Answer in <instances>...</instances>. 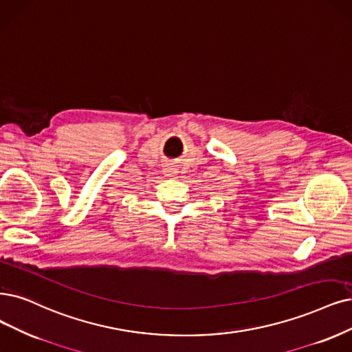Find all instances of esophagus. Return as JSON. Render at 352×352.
I'll use <instances>...</instances> for the list:
<instances>
[{
    "label": "esophagus",
    "instance_id": "34e87169",
    "mask_svg": "<svg viewBox=\"0 0 352 352\" xmlns=\"http://www.w3.org/2000/svg\"><path fill=\"white\" fill-rule=\"evenodd\" d=\"M164 173H165V175H166V177H173V178H175V177H177V169H175V168H173V166H166V168H164Z\"/></svg>",
    "mask_w": 352,
    "mask_h": 352
}]
</instances>
